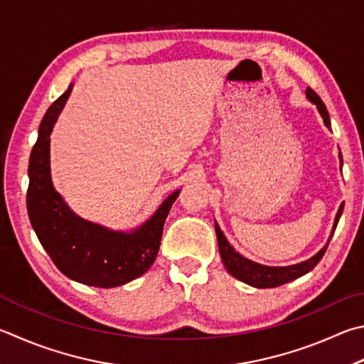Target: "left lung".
Segmentation results:
<instances>
[{
	"instance_id": "left-lung-1",
	"label": "left lung",
	"mask_w": 364,
	"mask_h": 364,
	"mask_svg": "<svg viewBox=\"0 0 364 364\" xmlns=\"http://www.w3.org/2000/svg\"><path fill=\"white\" fill-rule=\"evenodd\" d=\"M306 95L310 102L316 105V109H318V113L321 114L323 122H325L326 127L331 129L329 114L326 111L325 103L321 102V98L316 95L310 87H307ZM339 159H341V167H342L341 153H339ZM342 210H343V203L339 207L338 215H336L333 234L336 230V226H338V223H339ZM215 230H216V239H218V247H220L221 259L224 262V266H226L228 272L232 277H235L237 280H240L243 283H247V285H251L255 288H275V287L283 285V283H288L291 280L299 279V277H302L304 274L310 272V270H312L316 264L320 262V259L323 257V255H325V251L328 248L329 240H331V237H329L326 247H323L318 253L310 257V259H307V261H302L299 264H294V266H287V267H269V266H262V264L250 261V259H247V257H243L242 255L237 253V251L230 247V243L228 242L226 237H224L223 230L220 229V226H218L216 223H215Z\"/></svg>"
}]
</instances>
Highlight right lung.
Wrapping results in <instances>:
<instances>
[{"instance_id": "obj_1", "label": "right lung", "mask_w": 364, "mask_h": 364, "mask_svg": "<svg viewBox=\"0 0 364 364\" xmlns=\"http://www.w3.org/2000/svg\"><path fill=\"white\" fill-rule=\"evenodd\" d=\"M73 84L44 114L28 165L26 210L33 229L63 275L97 288H114L138 279L159 253L164 223L180 191L170 194L149 220L130 232L111 230L73 213L52 186L49 143Z\"/></svg>"}]
</instances>
